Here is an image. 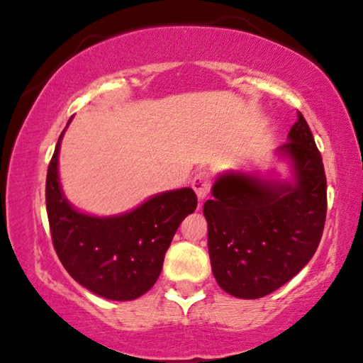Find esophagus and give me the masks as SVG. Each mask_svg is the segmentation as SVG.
I'll return each mask as SVG.
<instances>
[{
	"mask_svg": "<svg viewBox=\"0 0 363 363\" xmlns=\"http://www.w3.org/2000/svg\"><path fill=\"white\" fill-rule=\"evenodd\" d=\"M211 182H212V177H211V174L207 172V171L197 172L196 176H194V179H192L191 186H192V189L196 191V194H197V197H199L201 201L206 199V196L209 194Z\"/></svg>",
	"mask_w": 363,
	"mask_h": 363,
	"instance_id": "obj_1",
	"label": "esophagus"
}]
</instances>
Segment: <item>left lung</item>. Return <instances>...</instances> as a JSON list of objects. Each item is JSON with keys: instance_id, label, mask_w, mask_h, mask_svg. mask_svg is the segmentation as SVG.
<instances>
[{"instance_id": "left-lung-1", "label": "left lung", "mask_w": 363, "mask_h": 363, "mask_svg": "<svg viewBox=\"0 0 363 363\" xmlns=\"http://www.w3.org/2000/svg\"><path fill=\"white\" fill-rule=\"evenodd\" d=\"M287 139L275 154L289 162L292 179L227 171L204 204L212 274L234 297L260 298L277 291L306 267L320 242L325 171L301 113Z\"/></svg>"}]
</instances>
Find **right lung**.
<instances>
[{
  "mask_svg": "<svg viewBox=\"0 0 363 363\" xmlns=\"http://www.w3.org/2000/svg\"><path fill=\"white\" fill-rule=\"evenodd\" d=\"M65 131L46 177L52 245L77 284L109 301H134L156 284L179 224L196 211L197 196L182 187L149 197L124 214L99 217L77 211L60 182L57 156Z\"/></svg>",
  "mask_w": 363,
  "mask_h": 363,
  "instance_id": "obj_1",
  "label": "right lung"
}]
</instances>
